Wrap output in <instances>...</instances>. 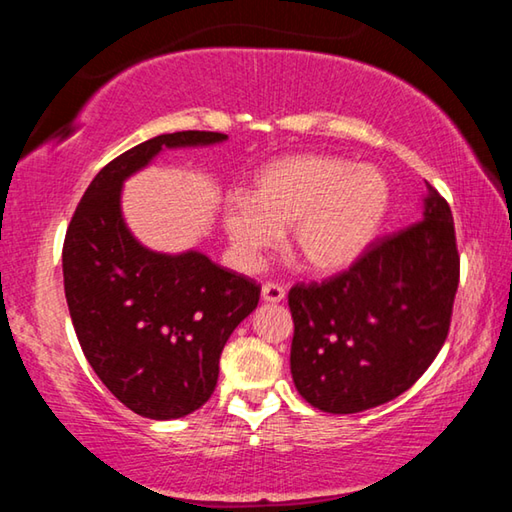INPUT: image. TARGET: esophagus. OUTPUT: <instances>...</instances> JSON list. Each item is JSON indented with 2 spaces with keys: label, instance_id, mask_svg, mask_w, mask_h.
<instances>
[{
  "label": "esophagus",
  "instance_id": "obj_1",
  "mask_svg": "<svg viewBox=\"0 0 512 512\" xmlns=\"http://www.w3.org/2000/svg\"><path fill=\"white\" fill-rule=\"evenodd\" d=\"M284 296H287V291H284L282 284L266 282L264 287H262V298H264V302H282Z\"/></svg>",
  "mask_w": 512,
  "mask_h": 512
}]
</instances>
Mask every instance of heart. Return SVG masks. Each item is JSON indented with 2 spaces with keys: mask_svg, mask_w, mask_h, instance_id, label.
Wrapping results in <instances>:
<instances>
[{
  "mask_svg": "<svg viewBox=\"0 0 512 512\" xmlns=\"http://www.w3.org/2000/svg\"><path fill=\"white\" fill-rule=\"evenodd\" d=\"M388 183L370 164L291 155L257 171L253 194L223 201V228L239 268L255 271L293 228V250L316 271H341L366 253L388 210Z\"/></svg>",
  "mask_w": 512,
  "mask_h": 512,
  "instance_id": "heart-1",
  "label": "heart"
}]
</instances>
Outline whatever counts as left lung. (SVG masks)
Returning a JSON list of instances; mask_svg holds the SVG:
<instances>
[{
	"label": "left lung",
	"instance_id": "obj_1",
	"mask_svg": "<svg viewBox=\"0 0 512 512\" xmlns=\"http://www.w3.org/2000/svg\"><path fill=\"white\" fill-rule=\"evenodd\" d=\"M458 273L452 210L427 183L422 221L348 271L291 287L298 393L325 413H359L409 391L447 339Z\"/></svg>",
	"mask_w": 512,
	"mask_h": 512
}]
</instances>
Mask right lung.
Wrapping results in <instances>:
<instances>
[{
	"instance_id": "add662e5",
	"label": "right lung",
	"mask_w": 512,
	"mask_h": 512,
	"mask_svg": "<svg viewBox=\"0 0 512 512\" xmlns=\"http://www.w3.org/2000/svg\"><path fill=\"white\" fill-rule=\"evenodd\" d=\"M223 140L180 131L133 146L94 176L69 221L63 277L76 336L108 391L142 418H183L210 400L225 343L262 287L196 250L144 248L121 216V185L162 149Z\"/></svg>"
}]
</instances>
